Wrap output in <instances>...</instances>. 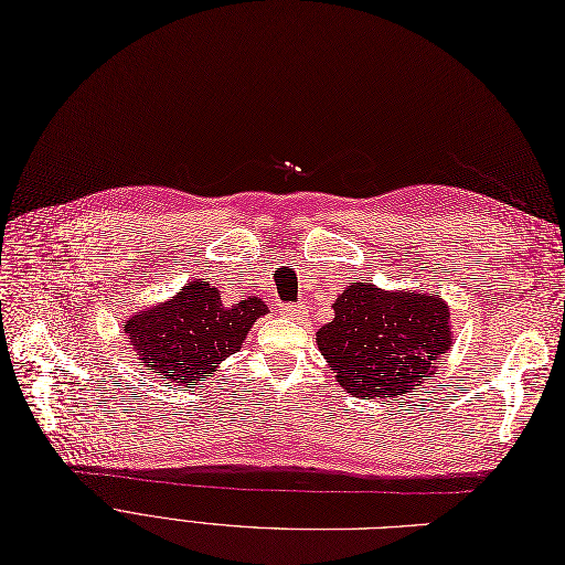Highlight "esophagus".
<instances>
[{
	"instance_id": "34e87169",
	"label": "esophagus",
	"mask_w": 565,
	"mask_h": 565,
	"mask_svg": "<svg viewBox=\"0 0 565 565\" xmlns=\"http://www.w3.org/2000/svg\"><path fill=\"white\" fill-rule=\"evenodd\" d=\"M280 312L285 315V317H289V319H303L308 312H306V306H294V303H285V306H280Z\"/></svg>"
}]
</instances>
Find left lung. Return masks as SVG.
Masks as SVG:
<instances>
[{"instance_id":"left-lung-1","label":"left lung","mask_w":565,"mask_h":565,"mask_svg":"<svg viewBox=\"0 0 565 565\" xmlns=\"http://www.w3.org/2000/svg\"><path fill=\"white\" fill-rule=\"evenodd\" d=\"M317 344L340 386L363 399L395 397L433 374L452 347L448 303L439 291H384L352 282Z\"/></svg>"}]
</instances>
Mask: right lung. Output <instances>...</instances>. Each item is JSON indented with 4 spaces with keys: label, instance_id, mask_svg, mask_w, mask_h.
<instances>
[{
    "label": "right lung",
    "instance_id": "obj_1",
    "mask_svg": "<svg viewBox=\"0 0 565 565\" xmlns=\"http://www.w3.org/2000/svg\"><path fill=\"white\" fill-rule=\"evenodd\" d=\"M266 312L257 297L225 306L218 287L198 278L166 303L128 317L121 327L149 372L188 388L211 380L221 361L238 352L257 317Z\"/></svg>",
    "mask_w": 565,
    "mask_h": 565
}]
</instances>
